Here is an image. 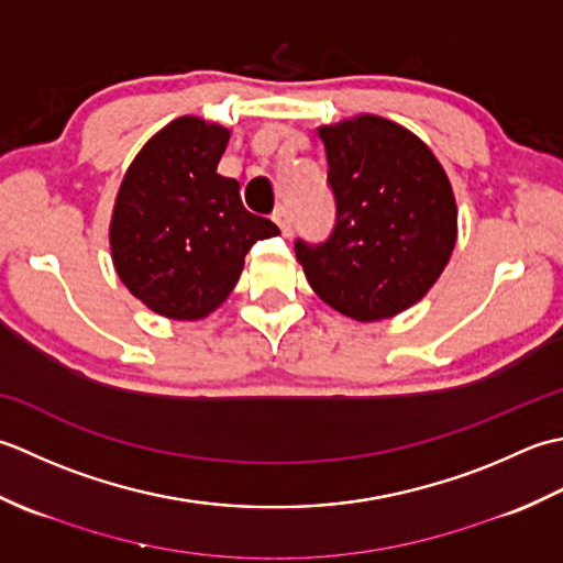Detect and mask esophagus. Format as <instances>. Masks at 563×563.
Returning <instances> with one entry per match:
<instances>
[{"label": "esophagus", "instance_id": "34e87169", "mask_svg": "<svg viewBox=\"0 0 563 563\" xmlns=\"http://www.w3.org/2000/svg\"><path fill=\"white\" fill-rule=\"evenodd\" d=\"M272 218H274V223L279 225V231L284 235L291 233V216H289V211H286V206H279V209H274Z\"/></svg>", "mask_w": 563, "mask_h": 563}]
</instances>
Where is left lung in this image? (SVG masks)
Listing matches in <instances>:
<instances>
[{
    "label": "left lung",
    "mask_w": 563,
    "mask_h": 563,
    "mask_svg": "<svg viewBox=\"0 0 563 563\" xmlns=\"http://www.w3.org/2000/svg\"><path fill=\"white\" fill-rule=\"evenodd\" d=\"M335 231L296 240L311 289L360 323L394 318L440 279L456 245V201L440 159L396 121L360 113L320 125Z\"/></svg>",
    "instance_id": "left-lung-1"
}]
</instances>
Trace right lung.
I'll return each mask as SVG.
<instances>
[{"instance_id": "right-lung-1", "label": "right lung", "mask_w": 563, "mask_h": 563, "mask_svg": "<svg viewBox=\"0 0 563 563\" xmlns=\"http://www.w3.org/2000/svg\"><path fill=\"white\" fill-rule=\"evenodd\" d=\"M231 131L199 117L169 121L125 169L113 201V269L137 301L169 320H201L240 279L252 243L279 235L218 175Z\"/></svg>"}]
</instances>
